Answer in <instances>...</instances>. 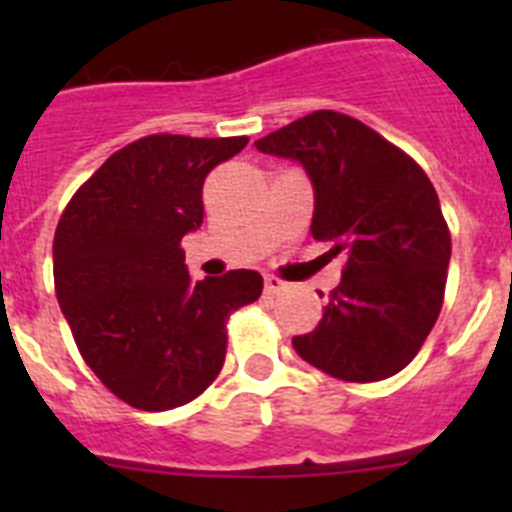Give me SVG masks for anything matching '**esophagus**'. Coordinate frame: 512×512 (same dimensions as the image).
<instances>
[{
  "instance_id": "obj_1",
  "label": "esophagus",
  "mask_w": 512,
  "mask_h": 512,
  "mask_svg": "<svg viewBox=\"0 0 512 512\" xmlns=\"http://www.w3.org/2000/svg\"><path fill=\"white\" fill-rule=\"evenodd\" d=\"M264 289H266V295H282L284 289H287V282H282L279 277H266Z\"/></svg>"
}]
</instances>
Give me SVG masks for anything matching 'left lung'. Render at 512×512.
<instances>
[{
    "instance_id": "obj_1",
    "label": "left lung",
    "mask_w": 512,
    "mask_h": 512,
    "mask_svg": "<svg viewBox=\"0 0 512 512\" xmlns=\"http://www.w3.org/2000/svg\"><path fill=\"white\" fill-rule=\"evenodd\" d=\"M253 146L305 166L315 187L310 233L343 253V279L297 354L343 382H379L410 364L436 325L451 233L431 179L377 130L318 110Z\"/></svg>"
}]
</instances>
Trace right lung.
<instances>
[{
    "label": "right lung",
    "instance_id": "1",
    "mask_svg": "<svg viewBox=\"0 0 512 512\" xmlns=\"http://www.w3.org/2000/svg\"><path fill=\"white\" fill-rule=\"evenodd\" d=\"M248 143L156 133L76 189L53 238V282L81 359L122 402L158 413L215 382L228 318L261 297L259 271L194 282L182 238L202 225L205 176Z\"/></svg>",
    "mask_w": 512,
    "mask_h": 512
}]
</instances>
